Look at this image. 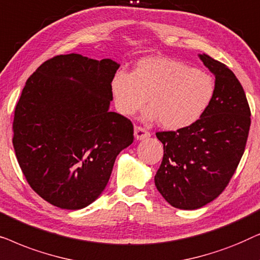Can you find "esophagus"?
Segmentation results:
<instances>
[{"mask_svg":"<svg viewBox=\"0 0 260 260\" xmlns=\"http://www.w3.org/2000/svg\"><path fill=\"white\" fill-rule=\"evenodd\" d=\"M134 135H135V138H136L137 141L145 140V138H148L149 136H150V134H149L147 130L143 129V127H141V126H135Z\"/></svg>","mask_w":260,"mask_h":260,"instance_id":"34e87169","label":"esophagus"}]
</instances>
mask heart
<instances>
[{"mask_svg":"<svg viewBox=\"0 0 260 260\" xmlns=\"http://www.w3.org/2000/svg\"><path fill=\"white\" fill-rule=\"evenodd\" d=\"M215 81L205 71L167 56H147L133 73L118 71L111 80L116 109L133 116L148 101L145 122H157L167 130H180L194 124L211 104Z\"/></svg>","mask_w":260,"mask_h":260,"instance_id":"1","label":"heart"}]
</instances>
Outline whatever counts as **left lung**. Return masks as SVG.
<instances>
[{
  "instance_id": "8db88e82",
  "label": "left lung",
  "mask_w": 260,
  "mask_h": 260,
  "mask_svg": "<svg viewBox=\"0 0 260 260\" xmlns=\"http://www.w3.org/2000/svg\"><path fill=\"white\" fill-rule=\"evenodd\" d=\"M199 58L215 77L211 104L191 125L156 134L165 154L155 186L180 209L200 208L221 194L239 165L251 125L250 106L234 73L211 56Z\"/></svg>"
}]
</instances>
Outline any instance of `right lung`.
Returning <instances> with one entry per match:
<instances>
[{
  "label": "right lung",
  "instance_id": "1",
  "mask_svg": "<svg viewBox=\"0 0 260 260\" xmlns=\"http://www.w3.org/2000/svg\"><path fill=\"white\" fill-rule=\"evenodd\" d=\"M119 63L77 53L47 60L28 78L14 115L13 144L29 186L53 206L81 209L98 199L134 125L110 111Z\"/></svg>",
  "mask_w": 260,
  "mask_h": 260
}]
</instances>
